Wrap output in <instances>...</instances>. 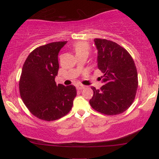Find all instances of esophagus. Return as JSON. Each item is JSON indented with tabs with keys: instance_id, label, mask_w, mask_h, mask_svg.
<instances>
[{
	"instance_id": "esophagus-1",
	"label": "esophagus",
	"mask_w": 159,
	"mask_h": 159,
	"mask_svg": "<svg viewBox=\"0 0 159 159\" xmlns=\"http://www.w3.org/2000/svg\"><path fill=\"white\" fill-rule=\"evenodd\" d=\"M84 88H85V86L82 85V84H77V89H78V90H82Z\"/></svg>"
}]
</instances>
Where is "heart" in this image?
<instances>
[{
    "label": "heart",
    "mask_w": 159,
    "mask_h": 159,
    "mask_svg": "<svg viewBox=\"0 0 159 159\" xmlns=\"http://www.w3.org/2000/svg\"><path fill=\"white\" fill-rule=\"evenodd\" d=\"M74 50L76 54H80L82 53H89L90 51V45L87 42L81 41L77 42L74 45Z\"/></svg>",
    "instance_id": "heart-1"
}]
</instances>
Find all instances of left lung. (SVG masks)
I'll return each instance as SVG.
<instances>
[{"mask_svg": "<svg viewBox=\"0 0 159 159\" xmlns=\"http://www.w3.org/2000/svg\"><path fill=\"white\" fill-rule=\"evenodd\" d=\"M98 51V68L104 85L93 87L90 104L93 109L106 115H116L132 105L138 87V72L132 56L117 43L105 39H95Z\"/></svg>", "mask_w": 159, "mask_h": 159, "instance_id": "left-lung-1", "label": "left lung"}]
</instances>
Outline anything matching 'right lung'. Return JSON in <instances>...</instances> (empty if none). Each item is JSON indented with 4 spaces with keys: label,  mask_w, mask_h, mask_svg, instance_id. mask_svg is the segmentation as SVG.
Wrapping results in <instances>:
<instances>
[{
    "label": "right lung",
    "mask_w": 159,
    "mask_h": 159,
    "mask_svg": "<svg viewBox=\"0 0 159 159\" xmlns=\"http://www.w3.org/2000/svg\"><path fill=\"white\" fill-rule=\"evenodd\" d=\"M67 41L37 48L23 65L19 80L21 99L34 116L45 121L61 118L70 111L77 95L75 87L56 84L58 55Z\"/></svg>",
    "instance_id": "1"
}]
</instances>
